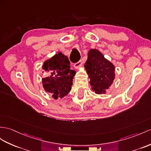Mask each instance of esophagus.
Masks as SVG:
<instances>
[{"mask_svg": "<svg viewBox=\"0 0 151 151\" xmlns=\"http://www.w3.org/2000/svg\"><path fill=\"white\" fill-rule=\"evenodd\" d=\"M81 65H82V60H79L78 62H77V63L74 64V67L76 68H78L81 67Z\"/></svg>", "mask_w": 151, "mask_h": 151, "instance_id": "34e87169", "label": "esophagus"}]
</instances>
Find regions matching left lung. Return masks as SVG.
I'll return each instance as SVG.
<instances>
[{
  "label": "left lung",
  "mask_w": 151,
  "mask_h": 151,
  "mask_svg": "<svg viewBox=\"0 0 151 151\" xmlns=\"http://www.w3.org/2000/svg\"><path fill=\"white\" fill-rule=\"evenodd\" d=\"M85 68L92 90L96 93H105V90L108 89L115 79L113 65L99 50L91 49L88 52Z\"/></svg>",
  "instance_id": "8db88e82"
}]
</instances>
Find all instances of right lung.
Listing matches in <instances>:
<instances>
[{"mask_svg": "<svg viewBox=\"0 0 151 151\" xmlns=\"http://www.w3.org/2000/svg\"><path fill=\"white\" fill-rule=\"evenodd\" d=\"M70 61L61 52L56 54L46 61L43 69L49 76L42 79L46 91L52 93L54 99L63 97L71 90L72 79L76 72L70 69Z\"/></svg>", "mask_w": 151, "mask_h": 151, "instance_id": "right-lung-1", "label": "right lung"}]
</instances>
